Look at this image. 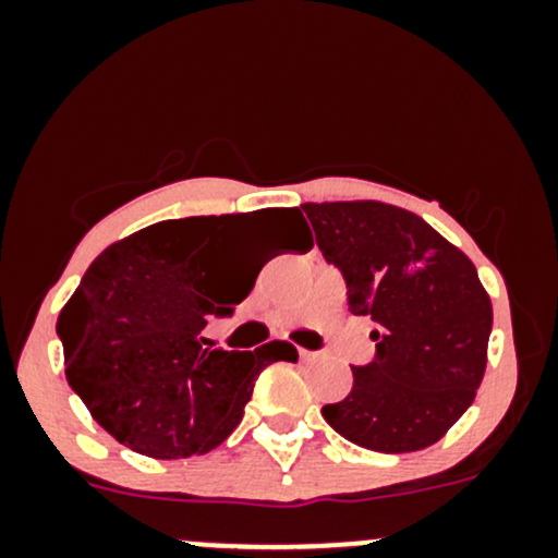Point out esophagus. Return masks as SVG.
<instances>
[{
    "instance_id": "1",
    "label": "esophagus",
    "mask_w": 558,
    "mask_h": 558,
    "mask_svg": "<svg viewBox=\"0 0 558 558\" xmlns=\"http://www.w3.org/2000/svg\"><path fill=\"white\" fill-rule=\"evenodd\" d=\"M315 351H306V349H299V360L301 362H312V360H315Z\"/></svg>"
}]
</instances>
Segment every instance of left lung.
<instances>
[{"instance_id": "8db88e82", "label": "left lung", "mask_w": 558, "mask_h": 558, "mask_svg": "<svg viewBox=\"0 0 558 558\" xmlns=\"http://www.w3.org/2000/svg\"><path fill=\"white\" fill-rule=\"evenodd\" d=\"M323 257L343 272L349 312L375 323V360L323 407L345 440L383 453L438 444L475 401L488 364L490 296L470 257L386 202L301 204Z\"/></svg>"}]
</instances>
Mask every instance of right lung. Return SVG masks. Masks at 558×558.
Returning a JSON list of instances; mask_svg holds the SVG:
<instances>
[{
    "label": "right lung",
    "instance_id": "obj_1",
    "mask_svg": "<svg viewBox=\"0 0 558 558\" xmlns=\"http://www.w3.org/2000/svg\"><path fill=\"white\" fill-rule=\"evenodd\" d=\"M270 226L312 248L299 207H275L155 222L92 262L57 332L70 388L118 444L151 459L213 451L239 427L262 369L299 360L288 341L215 351L202 332L248 296L259 272L230 278V265Z\"/></svg>",
    "mask_w": 558,
    "mask_h": 558
}]
</instances>
